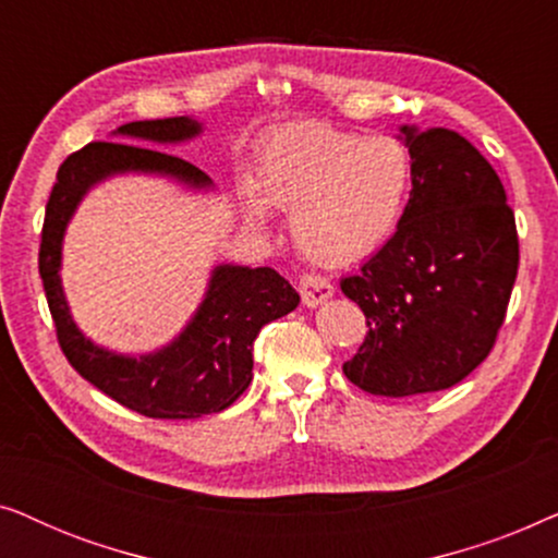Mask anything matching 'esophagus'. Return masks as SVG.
<instances>
[{"instance_id":"1","label":"esophagus","mask_w":558,"mask_h":558,"mask_svg":"<svg viewBox=\"0 0 558 558\" xmlns=\"http://www.w3.org/2000/svg\"><path fill=\"white\" fill-rule=\"evenodd\" d=\"M300 294H302V302L307 304V307H317V304L330 300V296L335 294V287L330 279L323 277V274L307 271L300 277Z\"/></svg>"}]
</instances>
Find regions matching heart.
I'll list each match as a JSON object with an SVG mask.
<instances>
[{
	"mask_svg": "<svg viewBox=\"0 0 558 558\" xmlns=\"http://www.w3.org/2000/svg\"><path fill=\"white\" fill-rule=\"evenodd\" d=\"M409 180V155L391 136L304 124L274 134L262 155L266 201L294 213L300 248L327 264L355 262L388 239ZM248 213L264 218L256 197Z\"/></svg>",
	"mask_w": 558,
	"mask_h": 558,
	"instance_id": "1",
	"label": "heart"
}]
</instances>
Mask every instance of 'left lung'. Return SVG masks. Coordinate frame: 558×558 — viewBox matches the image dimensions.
I'll use <instances>...</instances> for the list:
<instances>
[{"label":"left lung","instance_id":"8db88e82","mask_svg":"<svg viewBox=\"0 0 558 558\" xmlns=\"http://www.w3.org/2000/svg\"><path fill=\"white\" fill-rule=\"evenodd\" d=\"M401 132L411 195L399 228L361 271L340 279L368 327L342 371L386 399L445 391L490 355L521 262L493 165L449 129Z\"/></svg>","mask_w":558,"mask_h":558}]
</instances>
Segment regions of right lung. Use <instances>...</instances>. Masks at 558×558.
<instances>
[{
	"label": "right lung",
	"instance_id": "1",
	"mask_svg": "<svg viewBox=\"0 0 558 558\" xmlns=\"http://www.w3.org/2000/svg\"><path fill=\"white\" fill-rule=\"evenodd\" d=\"M201 132L193 119H151L119 126V134L147 142H182ZM167 172L193 185H210L208 174L185 159L149 147L90 142L60 165L45 208L40 277L56 323L58 345L88 384L121 407L149 418H201L231 407L254 378V340L264 325L284 317L300 294L269 266H218L208 296L187 330L162 353L144 357L113 355L78 332L60 289V241L81 195L113 172Z\"/></svg>",
	"mask_w": 558,
	"mask_h": 558
}]
</instances>
